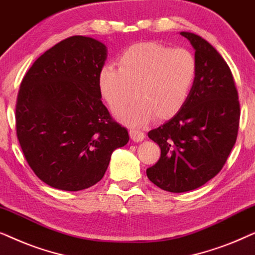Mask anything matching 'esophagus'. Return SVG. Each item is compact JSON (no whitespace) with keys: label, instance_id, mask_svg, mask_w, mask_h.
Returning a JSON list of instances; mask_svg holds the SVG:
<instances>
[{"label":"esophagus","instance_id":"1","mask_svg":"<svg viewBox=\"0 0 255 255\" xmlns=\"http://www.w3.org/2000/svg\"><path fill=\"white\" fill-rule=\"evenodd\" d=\"M130 137L133 141L140 142L145 139V133L138 130H130Z\"/></svg>","mask_w":255,"mask_h":255}]
</instances>
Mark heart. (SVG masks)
<instances>
[{"label": "heart", "instance_id": "b5f03b06", "mask_svg": "<svg viewBox=\"0 0 255 255\" xmlns=\"http://www.w3.org/2000/svg\"><path fill=\"white\" fill-rule=\"evenodd\" d=\"M118 68L104 65L97 85L102 100L115 115L138 127L155 117L168 120L182 109L196 80L197 60L186 48H172L155 41L128 46L117 60Z\"/></svg>", "mask_w": 255, "mask_h": 255}]
</instances>
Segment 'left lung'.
<instances>
[{"mask_svg": "<svg viewBox=\"0 0 255 255\" xmlns=\"http://www.w3.org/2000/svg\"><path fill=\"white\" fill-rule=\"evenodd\" d=\"M180 34L195 50L196 80L182 109L148 132L161 155L146 170L151 182L170 193L196 189L221 172L236 144L240 118L238 92L222 55L197 34Z\"/></svg>", "mask_w": 255, "mask_h": 255, "instance_id": "obj_1", "label": "left lung"}]
</instances>
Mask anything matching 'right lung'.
Listing matches in <instances>:
<instances>
[{"mask_svg":"<svg viewBox=\"0 0 255 255\" xmlns=\"http://www.w3.org/2000/svg\"><path fill=\"white\" fill-rule=\"evenodd\" d=\"M107 46L73 36L41 54L20 83L16 131L27 163L48 186L78 191L104 176L128 141L101 101L97 78Z\"/></svg>","mask_w":255,"mask_h":255,"instance_id":"add662e5","label":"right lung"}]
</instances>
